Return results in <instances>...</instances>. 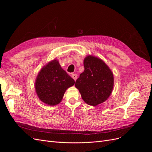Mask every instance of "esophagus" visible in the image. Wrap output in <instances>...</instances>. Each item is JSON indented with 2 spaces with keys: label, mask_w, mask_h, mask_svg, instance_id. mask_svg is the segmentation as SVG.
<instances>
[{
  "label": "esophagus",
  "mask_w": 152,
  "mask_h": 152,
  "mask_svg": "<svg viewBox=\"0 0 152 152\" xmlns=\"http://www.w3.org/2000/svg\"><path fill=\"white\" fill-rule=\"evenodd\" d=\"M72 77L75 81L77 80V74H72Z\"/></svg>",
  "instance_id": "34e87169"
}]
</instances>
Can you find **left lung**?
I'll list each match as a JSON object with an SVG mask.
<instances>
[{
    "mask_svg": "<svg viewBox=\"0 0 152 152\" xmlns=\"http://www.w3.org/2000/svg\"><path fill=\"white\" fill-rule=\"evenodd\" d=\"M84 71L75 84L82 99L91 106L104 102L113 91V72L102 59L93 55H88L84 58Z\"/></svg>",
    "mask_w": 152,
    "mask_h": 152,
    "instance_id": "left-lung-1",
    "label": "left lung"
}]
</instances>
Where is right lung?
<instances>
[{
  "mask_svg": "<svg viewBox=\"0 0 152 152\" xmlns=\"http://www.w3.org/2000/svg\"><path fill=\"white\" fill-rule=\"evenodd\" d=\"M74 84L75 80L55 59L39 71L35 79V89L41 102L54 106L61 102L66 90Z\"/></svg>",
  "mask_w": 152,
  "mask_h": 152,
  "instance_id": "1",
  "label": "right lung"
}]
</instances>
